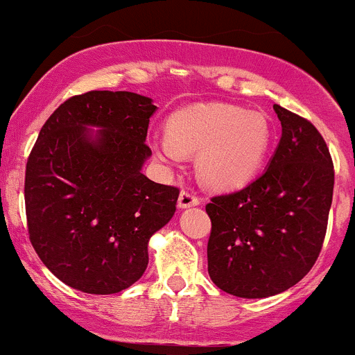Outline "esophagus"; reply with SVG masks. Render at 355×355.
Returning a JSON list of instances; mask_svg holds the SVG:
<instances>
[{
  "label": "esophagus",
  "mask_w": 355,
  "mask_h": 355,
  "mask_svg": "<svg viewBox=\"0 0 355 355\" xmlns=\"http://www.w3.org/2000/svg\"><path fill=\"white\" fill-rule=\"evenodd\" d=\"M199 204V198L194 194L192 191H189V189H184V191L180 192V196H178V207L180 209H185V207H191V206H198Z\"/></svg>",
  "instance_id": "34e87169"
}]
</instances>
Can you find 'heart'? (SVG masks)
<instances>
[{
	"mask_svg": "<svg viewBox=\"0 0 355 355\" xmlns=\"http://www.w3.org/2000/svg\"><path fill=\"white\" fill-rule=\"evenodd\" d=\"M271 142L268 118L223 103H200L171 113L166 135L155 141L164 161L198 153L200 180L214 189H239L252 180Z\"/></svg>",
	"mask_w": 355,
	"mask_h": 355,
	"instance_id": "heart-1",
	"label": "heart"
}]
</instances>
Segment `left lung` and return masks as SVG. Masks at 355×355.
Returning a JSON list of instances; mask_svg holds the SVG:
<instances>
[{"label":"left lung","mask_w":355,"mask_h":355,"mask_svg":"<svg viewBox=\"0 0 355 355\" xmlns=\"http://www.w3.org/2000/svg\"><path fill=\"white\" fill-rule=\"evenodd\" d=\"M282 139L268 170L237 192L214 196L207 273L244 299L280 293L302 280L323 247L335 170L327 142L306 118L275 105Z\"/></svg>","instance_id":"8db88e82"}]
</instances>
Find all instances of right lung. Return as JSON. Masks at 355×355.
I'll return each mask as SVG.
<instances>
[{
	"mask_svg": "<svg viewBox=\"0 0 355 355\" xmlns=\"http://www.w3.org/2000/svg\"><path fill=\"white\" fill-rule=\"evenodd\" d=\"M155 111L135 92L89 91L39 132L25 168L28 239L68 287L96 295L130 287L148 268L151 235L175 214L180 191L141 171Z\"/></svg>",
	"mask_w": 355,
	"mask_h": 355,
	"instance_id": "add662e5",
	"label": "right lung"
}]
</instances>
